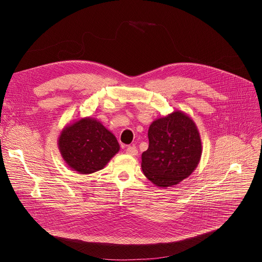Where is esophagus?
Returning <instances> with one entry per match:
<instances>
[{
  "instance_id": "obj_1",
  "label": "esophagus",
  "mask_w": 262,
  "mask_h": 262,
  "mask_svg": "<svg viewBox=\"0 0 262 262\" xmlns=\"http://www.w3.org/2000/svg\"><path fill=\"white\" fill-rule=\"evenodd\" d=\"M137 153H138V150H137L136 146L129 145V146L126 147V154L132 155V156H135V155H137Z\"/></svg>"
}]
</instances>
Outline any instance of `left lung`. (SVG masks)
<instances>
[{
	"instance_id": "left-lung-1",
	"label": "left lung",
	"mask_w": 262,
	"mask_h": 262,
	"mask_svg": "<svg viewBox=\"0 0 262 262\" xmlns=\"http://www.w3.org/2000/svg\"><path fill=\"white\" fill-rule=\"evenodd\" d=\"M148 148L142 153V171L159 187L176 185L198 167L202 143L194 122L181 112L154 121L148 128Z\"/></svg>"
}]
</instances>
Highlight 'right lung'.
Masks as SVG:
<instances>
[{
  "label": "right lung",
  "instance_id": "right-lung-1",
  "mask_svg": "<svg viewBox=\"0 0 262 262\" xmlns=\"http://www.w3.org/2000/svg\"><path fill=\"white\" fill-rule=\"evenodd\" d=\"M59 149L69 167L81 174L102 170L120 149L116 137L94 119H81L60 135Z\"/></svg>",
  "mask_w": 262,
  "mask_h": 262
}]
</instances>
